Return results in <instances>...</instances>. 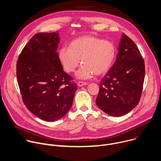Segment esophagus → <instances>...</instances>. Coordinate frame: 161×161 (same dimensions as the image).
<instances>
[{
	"instance_id": "34e87169",
	"label": "esophagus",
	"mask_w": 161,
	"mask_h": 161,
	"mask_svg": "<svg viewBox=\"0 0 161 161\" xmlns=\"http://www.w3.org/2000/svg\"><path fill=\"white\" fill-rule=\"evenodd\" d=\"M87 85V83H85V82H83V81H79V82L78 83V85L79 86H85V85Z\"/></svg>"
}]
</instances>
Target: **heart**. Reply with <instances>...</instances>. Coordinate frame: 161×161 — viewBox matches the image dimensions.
Listing matches in <instances>:
<instances>
[{"label":"heart","mask_w":161,"mask_h":161,"mask_svg":"<svg viewBox=\"0 0 161 161\" xmlns=\"http://www.w3.org/2000/svg\"><path fill=\"white\" fill-rule=\"evenodd\" d=\"M116 56L114 45L102 38L86 35L73 40L69 47H62L58 54L63 68L69 73L75 71L80 63L76 76L87 80L95 74L99 75L108 71Z\"/></svg>","instance_id":"1"}]
</instances>
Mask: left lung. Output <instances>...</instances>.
<instances>
[{
	"mask_svg": "<svg viewBox=\"0 0 161 161\" xmlns=\"http://www.w3.org/2000/svg\"><path fill=\"white\" fill-rule=\"evenodd\" d=\"M144 77V61L137 46L122 33L116 60L100 81L98 108L113 117L128 114L140 101Z\"/></svg>",
	"mask_w": 161,
	"mask_h": 161,
	"instance_id": "obj_1",
	"label": "left lung"
}]
</instances>
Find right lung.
Instances as JSON below:
<instances>
[{
  "label": "right lung",
  "instance_id": "1",
  "mask_svg": "<svg viewBox=\"0 0 161 161\" xmlns=\"http://www.w3.org/2000/svg\"><path fill=\"white\" fill-rule=\"evenodd\" d=\"M59 32L35 34L17 61L16 75L26 108L38 118L53 122L71 109L77 85L64 71L57 49Z\"/></svg>",
  "mask_w": 161,
  "mask_h": 161
}]
</instances>
